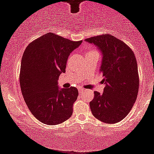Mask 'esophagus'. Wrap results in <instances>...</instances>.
<instances>
[{
	"instance_id": "34e87169",
	"label": "esophagus",
	"mask_w": 154,
	"mask_h": 154,
	"mask_svg": "<svg viewBox=\"0 0 154 154\" xmlns=\"http://www.w3.org/2000/svg\"><path fill=\"white\" fill-rule=\"evenodd\" d=\"M78 90H79V92L80 93H82V92H83V91H85V89H84V88H78Z\"/></svg>"
}]
</instances>
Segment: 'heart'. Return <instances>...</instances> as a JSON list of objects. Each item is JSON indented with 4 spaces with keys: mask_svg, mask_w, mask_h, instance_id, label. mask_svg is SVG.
<instances>
[{
    "mask_svg": "<svg viewBox=\"0 0 154 154\" xmlns=\"http://www.w3.org/2000/svg\"><path fill=\"white\" fill-rule=\"evenodd\" d=\"M92 52H97V51H96L95 49H91V50H88L87 54L88 53H92ZM97 53H98V52H97Z\"/></svg>",
    "mask_w": 154,
    "mask_h": 154,
    "instance_id": "1",
    "label": "heart"
}]
</instances>
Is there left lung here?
Wrapping results in <instances>:
<instances>
[{
  "mask_svg": "<svg viewBox=\"0 0 154 154\" xmlns=\"http://www.w3.org/2000/svg\"><path fill=\"white\" fill-rule=\"evenodd\" d=\"M100 50V72L105 84L103 94L95 91L90 102L93 116L106 124H116L129 114L139 90L137 60L131 49L110 34L86 38Z\"/></svg>",
  "mask_w": 154,
  "mask_h": 154,
  "instance_id": "left-lung-1",
  "label": "left lung"
}]
</instances>
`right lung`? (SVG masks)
Returning <instances> with one entry per match:
<instances>
[{"label": "right lung", "instance_id": "1", "mask_svg": "<svg viewBox=\"0 0 154 154\" xmlns=\"http://www.w3.org/2000/svg\"><path fill=\"white\" fill-rule=\"evenodd\" d=\"M82 42L47 33L25 49L20 73L22 94L33 116L43 124H60L72 116L78 91L60 89L58 80L66 72L70 53Z\"/></svg>", "mask_w": 154, "mask_h": 154}]
</instances>
